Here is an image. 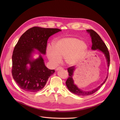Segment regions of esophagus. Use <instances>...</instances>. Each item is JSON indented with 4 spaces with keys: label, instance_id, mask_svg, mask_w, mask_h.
Listing matches in <instances>:
<instances>
[{
    "label": "esophagus",
    "instance_id": "34e87169",
    "mask_svg": "<svg viewBox=\"0 0 120 120\" xmlns=\"http://www.w3.org/2000/svg\"><path fill=\"white\" fill-rule=\"evenodd\" d=\"M61 69H63V68L62 67H58L57 68H56V71H58V70H61Z\"/></svg>",
    "mask_w": 120,
    "mask_h": 120
}]
</instances>
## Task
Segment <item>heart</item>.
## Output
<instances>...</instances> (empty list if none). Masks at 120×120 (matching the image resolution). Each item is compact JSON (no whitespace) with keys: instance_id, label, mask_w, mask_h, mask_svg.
Here are the masks:
<instances>
[{"instance_id":"obj_1","label":"heart","mask_w":120,"mask_h":120,"mask_svg":"<svg viewBox=\"0 0 120 120\" xmlns=\"http://www.w3.org/2000/svg\"><path fill=\"white\" fill-rule=\"evenodd\" d=\"M54 49L49 46L47 49V56L54 66L60 64L62 59L65 58L69 66H75L85 57L88 45L86 43L74 37L60 39L54 43Z\"/></svg>"}]
</instances>
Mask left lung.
<instances>
[{
	"mask_svg": "<svg viewBox=\"0 0 120 120\" xmlns=\"http://www.w3.org/2000/svg\"><path fill=\"white\" fill-rule=\"evenodd\" d=\"M86 31L90 34V37L92 39V50H98L99 51L101 52L106 57V59L107 61V64L108 68H109L110 66V54L109 50L108 49L105 43L101 39V37L99 36L96 31L92 30H87ZM75 68L74 66H72L68 68V76L67 80L66 82V85L68 89L69 90L70 92L74 93L75 95H77L78 96H88L92 94L95 93L96 91L99 90L101 86H102L105 82H106L107 79L108 78V75L106 77V79H105L104 82L101 83V84L97 88L94 89L92 90H89V91H86V90H83L80 89L78 88V86H76L74 83V81L73 79H72V75L74 71L75 70Z\"/></svg>",
	"mask_w": 120,
	"mask_h": 120,
	"instance_id": "1",
	"label": "left lung"
}]
</instances>
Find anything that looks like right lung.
<instances>
[{
	"instance_id": "obj_1",
	"label": "right lung",
	"mask_w": 120,
	"mask_h": 120,
	"mask_svg": "<svg viewBox=\"0 0 120 120\" xmlns=\"http://www.w3.org/2000/svg\"><path fill=\"white\" fill-rule=\"evenodd\" d=\"M60 31L58 28L35 26L21 36L13 52L11 70L13 78L21 89L38 92L44 88L50 76L55 72L46 67L41 53L45 54L49 38ZM34 49L40 52L37 59L32 58Z\"/></svg>"
}]
</instances>
